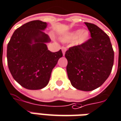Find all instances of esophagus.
I'll return each mask as SVG.
<instances>
[{
    "mask_svg": "<svg viewBox=\"0 0 121 121\" xmlns=\"http://www.w3.org/2000/svg\"><path fill=\"white\" fill-rule=\"evenodd\" d=\"M61 50H62V52H63V55L64 56L65 55V51H66V48L65 47H61Z\"/></svg>",
    "mask_w": 121,
    "mask_h": 121,
    "instance_id": "esophagus-1",
    "label": "esophagus"
}]
</instances>
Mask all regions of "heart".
Masks as SVG:
<instances>
[{
    "instance_id": "1",
    "label": "heart",
    "mask_w": 121,
    "mask_h": 121,
    "mask_svg": "<svg viewBox=\"0 0 121 121\" xmlns=\"http://www.w3.org/2000/svg\"><path fill=\"white\" fill-rule=\"evenodd\" d=\"M89 38V33L86 30H76L68 33L63 38V40L65 42H73L75 41L76 44L81 45L86 43Z\"/></svg>"
}]
</instances>
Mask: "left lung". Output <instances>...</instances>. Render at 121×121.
Listing matches in <instances>:
<instances>
[{
  "label": "left lung",
  "instance_id": "1",
  "mask_svg": "<svg viewBox=\"0 0 121 121\" xmlns=\"http://www.w3.org/2000/svg\"><path fill=\"white\" fill-rule=\"evenodd\" d=\"M91 39L84 44L69 48L65 56L67 73L73 87L91 91L102 86L110 75L114 52L108 35L97 25L85 22Z\"/></svg>",
  "mask_w": 121,
  "mask_h": 121
}]
</instances>
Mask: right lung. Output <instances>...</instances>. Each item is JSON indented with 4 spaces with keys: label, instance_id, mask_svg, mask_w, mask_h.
Masks as SVG:
<instances>
[{
    "label": "right lung",
    "instance_id": "obj_1",
    "mask_svg": "<svg viewBox=\"0 0 121 121\" xmlns=\"http://www.w3.org/2000/svg\"><path fill=\"white\" fill-rule=\"evenodd\" d=\"M47 23L40 20L26 23L13 32L7 46L8 68L14 80L29 90L42 89L48 84L53 68L63 56L52 52L50 39L43 31Z\"/></svg>",
    "mask_w": 121,
    "mask_h": 121
}]
</instances>
